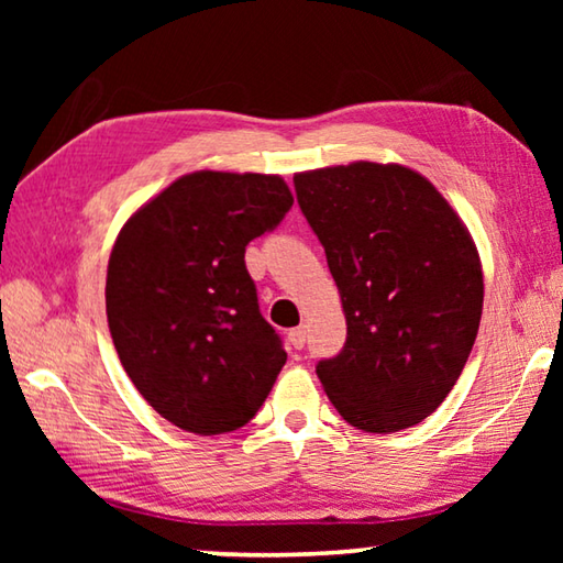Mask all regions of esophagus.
Wrapping results in <instances>:
<instances>
[{
  "label": "esophagus",
  "mask_w": 563,
  "mask_h": 563,
  "mask_svg": "<svg viewBox=\"0 0 563 563\" xmlns=\"http://www.w3.org/2000/svg\"><path fill=\"white\" fill-rule=\"evenodd\" d=\"M288 340L295 350H302L305 347V328H292L288 332Z\"/></svg>",
  "instance_id": "34e87169"
}]
</instances>
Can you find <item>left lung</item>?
<instances>
[{"instance_id": "1", "label": "left lung", "mask_w": 563, "mask_h": 563, "mask_svg": "<svg viewBox=\"0 0 563 563\" xmlns=\"http://www.w3.org/2000/svg\"><path fill=\"white\" fill-rule=\"evenodd\" d=\"M347 340L316 373L345 422L399 432L444 402L470 357L484 280L460 216L424 176L357 161L295 174Z\"/></svg>"}]
</instances>
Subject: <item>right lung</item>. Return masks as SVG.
<instances>
[{
    "instance_id": "obj_1",
    "label": "right lung",
    "mask_w": 563,
    "mask_h": 563,
    "mask_svg": "<svg viewBox=\"0 0 563 563\" xmlns=\"http://www.w3.org/2000/svg\"><path fill=\"white\" fill-rule=\"evenodd\" d=\"M290 206L280 176L196 170L121 228L107 273L113 347L146 402L180 430L247 424L288 360L261 316L245 245Z\"/></svg>"
}]
</instances>
